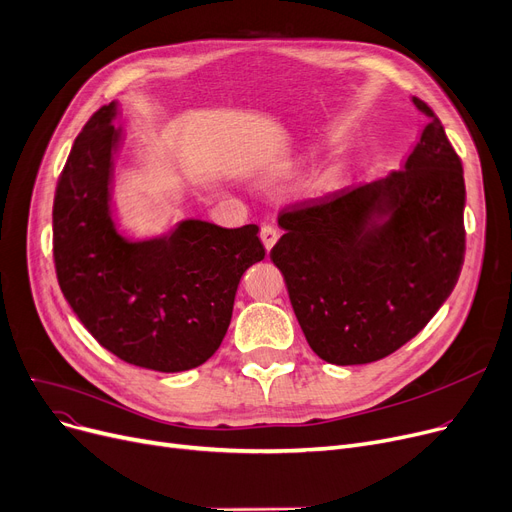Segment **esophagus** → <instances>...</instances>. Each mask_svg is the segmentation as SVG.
Masks as SVG:
<instances>
[{
	"label": "esophagus",
	"mask_w": 512,
	"mask_h": 512,
	"mask_svg": "<svg viewBox=\"0 0 512 512\" xmlns=\"http://www.w3.org/2000/svg\"><path fill=\"white\" fill-rule=\"evenodd\" d=\"M260 239H262V243H264L266 252H269V250L275 246V243H277V239H279V231H277L275 227H271V225H264L262 231H260Z\"/></svg>",
	"instance_id": "esophagus-1"
}]
</instances>
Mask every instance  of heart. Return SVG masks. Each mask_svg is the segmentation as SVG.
<instances>
[{"mask_svg":"<svg viewBox=\"0 0 512 512\" xmlns=\"http://www.w3.org/2000/svg\"><path fill=\"white\" fill-rule=\"evenodd\" d=\"M304 160H296V162H287V164H283V173H289V170H294L298 164H302ZM342 179H344V173H342V168H333L331 173L323 179V183H321V187L325 189V191H331V189H335V187H339L342 185Z\"/></svg>","mask_w":512,"mask_h":512,"instance_id":"b5f03b06","label":"heart"}]
</instances>
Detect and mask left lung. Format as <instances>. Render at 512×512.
I'll list each match as a JSON object with an SVG mask.
<instances>
[{"instance_id": "obj_1", "label": "left lung", "mask_w": 512, "mask_h": 512, "mask_svg": "<svg viewBox=\"0 0 512 512\" xmlns=\"http://www.w3.org/2000/svg\"><path fill=\"white\" fill-rule=\"evenodd\" d=\"M429 123L402 170L279 214L271 250L316 356L367 364L402 348L448 300L465 262V179L444 125Z\"/></svg>"}]
</instances>
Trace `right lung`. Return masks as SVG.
<instances>
[{
    "label": "right lung",
    "instance_id": "1",
    "mask_svg": "<svg viewBox=\"0 0 512 512\" xmlns=\"http://www.w3.org/2000/svg\"><path fill=\"white\" fill-rule=\"evenodd\" d=\"M116 102L97 110L58 179L54 262L62 294L108 352L179 373L204 364L229 329L241 275L264 258L258 227L187 218L166 235L129 239L112 216Z\"/></svg>",
    "mask_w": 512,
    "mask_h": 512
}]
</instances>
